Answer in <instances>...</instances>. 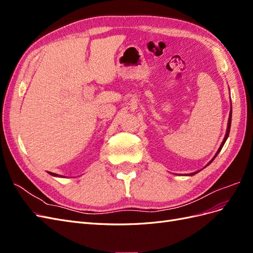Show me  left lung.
I'll return each instance as SVG.
<instances>
[{"mask_svg":"<svg viewBox=\"0 0 253 253\" xmlns=\"http://www.w3.org/2000/svg\"><path fill=\"white\" fill-rule=\"evenodd\" d=\"M231 118H232V106H231V110H230V113H229V119H228V126H227V131H226V135H225V138H224V140H223V142H221V144H220V147L218 148V150H217V152H216V154L214 155V157L211 159V162H209L208 163V165L207 166H209L213 160H214V158H215L217 155H218V153L220 152V150H221V148L224 147V144H225V142H226V140H227V138H228V136H229V133H230V127H231ZM206 166V167H207ZM205 167V168H206ZM200 171H196V172H193V173H191V174H188L189 176H192V175H195L196 173H198Z\"/></svg>","mask_w":253,"mask_h":253,"instance_id":"8db88e82","label":"left lung"}]
</instances>
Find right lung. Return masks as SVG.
Returning <instances> with one entry per match:
<instances>
[{
	"label": "right lung",
	"mask_w": 253,
	"mask_h": 253,
	"mask_svg": "<svg viewBox=\"0 0 253 253\" xmlns=\"http://www.w3.org/2000/svg\"><path fill=\"white\" fill-rule=\"evenodd\" d=\"M50 175H52V176H57V177H64V176H62V175H58V174H56V173H51V172H48Z\"/></svg>",
	"instance_id": "obj_1"
}]
</instances>
